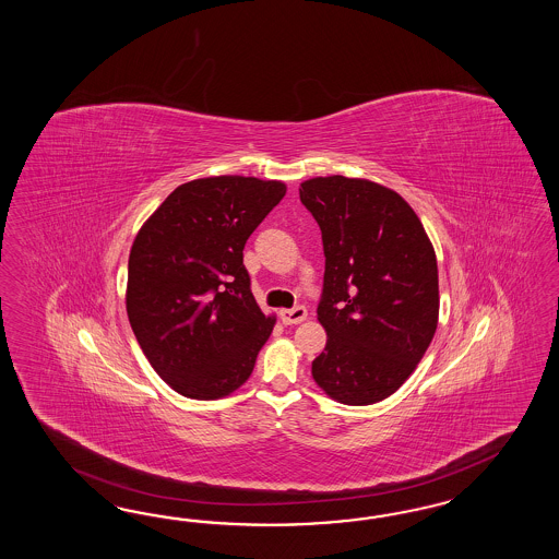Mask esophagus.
<instances>
[{"label": "esophagus", "instance_id": "obj_1", "mask_svg": "<svg viewBox=\"0 0 559 559\" xmlns=\"http://www.w3.org/2000/svg\"><path fill=\"white\" fill-rule=\"evenodd\" d=\"M281 322L285 325H293V323H301L307 320V309L305 307H293V309H281Z\"/></svg>", "mask_w": 559, "mask_h": 559}]
</instances>
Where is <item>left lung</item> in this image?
I'll return each mask as SVG.
<instances>
[{
    "label": "left lung",
    "instance_id": "left-lung-1",
    "mask_svg": "<svg viewBox=\"0 0 559 559\" xmlns=\"http://www.w3.org/2000/svg\"><path fill=\"white\" fill-rule=\"evenodd\" d=\"M322 229L325 272L318 320L328 332L316 383L346 406L404 385L439 323L437 255L414 209L371 180L328 176L299 188Z\"/></svg>",
    "mask_w": 559,
    "mask_h": 559
}]
</instances>
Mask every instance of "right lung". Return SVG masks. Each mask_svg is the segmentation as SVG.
<instances>
[{"mask_svg": "<svg viewBox=\"0 0 559 559\" xmlns=\"http://www.w3.org/2000/svg\"><path fill=\"white\" fill-rule=\"evenodd\" d=\"M285 192L246 176L192 180L139 229L127 313L143 355L180 395L219 400L254 371L274 318L255 304L243 246Z\"/></svg>", "mask_w": 559, "mask_h": 559, "instance_id": "obj_1", "label": "right lung"}]
</instances>
